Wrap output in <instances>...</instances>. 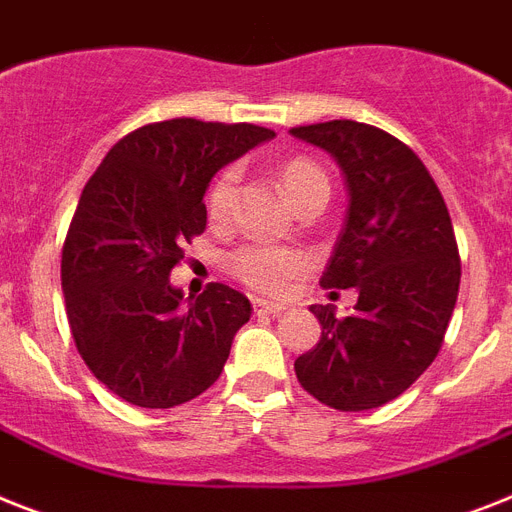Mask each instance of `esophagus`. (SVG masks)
I'll return each mask as SVG.
<instances>
[{
  "instance_id": "esophagus-1",
  "label": "esophagus",
  "mask_w": 512,
  "mask_h": 512,
  "mask_svg": "<svg viewBox=\"0 0 512 512\" xmlns=\"http://www.w3.org/2000/svg\"><path fill=\"white\" fill-rule=\"evenodd\" d=\"M251 306H253V314H259V316H280L282 311H285V303L264 301V298H253Z\"/></svg>"
}]
</instances>
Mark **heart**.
I'll return each mask as SVG.
<instances>
[{
    "mask_svg": "<svg viewBox=\"0 0 512 512\" xmlns=\"http://www.w3.org/2000/svg\"><path fill=\"white\" fill-rule=\"evenodd\" d=\"M280 183L295 206L314 196H329L327 172L308 156H293L280 167ZM238 188V170L225 167L206 190V211L214 222L230 217L232 201ZM311 266V256L298 248L269 246V243H246L227 256V269L243 285L259 293H282L295 277Z\"/></svg>",
    "mask_w": 512,
    "mask_h": 512,
    "instance_id": "obj_1",
    "label": "heart"
}]
</instances>
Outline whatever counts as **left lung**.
I'll return each instance as SVG.
<instances>
[{
  "label": "left lung",
  "mask_w": 512,
  "mask_h": 512,
  "mask_svg": "<svg viewBox=\"0 0 512 512\" xmlns=\"http://www.w3.org/2000/svg\"><path fill=\"white\" fill-rule=\"evenodd\" d=\"M290 133L335 156L345 175L348 214L322 287L358 293L350 316L311 306L322 340L295 361V377L335 411H371L403 395L442 348L460 285L450 211L395 135L353 120Z\"/></svg>",
  "instance_id": "1"
}]
</instances>
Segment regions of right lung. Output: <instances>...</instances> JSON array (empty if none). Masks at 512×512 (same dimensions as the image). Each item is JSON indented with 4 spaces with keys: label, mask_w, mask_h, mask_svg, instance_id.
Instances as JSON below:
<instances>
[{
    "label": "right lung",
    "mask_w": 512,
    "mask_h": 512,
    "mask_svg": "<svg viewBox=\"0 0 512 512\" xmlns=\"http://www.w3.org/2000/svg\"><path fill=\"white\" fill-rule=\"evenodd\" d=\"M269 138L248 122H151L114 143L80 193L62 246L67 322L91 374L122 400L175 408L225 369L251 303L211 282L185 306L170 272L206 230L211 177Z\"/></svg>",
    "instance_id": "1"
}]
</instances>
